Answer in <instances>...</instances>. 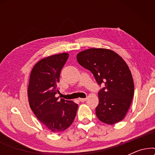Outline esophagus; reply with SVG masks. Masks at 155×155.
I'll return each mask as SVG.
<instances>
[{
    "label": "esophagus",
    "instance_id": "esophagus-1",
    "mask_svg": "<svg viewBox=\"0 0 155 155\" xmlns=\"http://www.w3.org/2000/svg\"><path fill=\"white\" fill-rule=\"evenodd\" d=\"M79 100L81 101V102H84L87 100V98H79Z\"/></svg>",
    "mask_w": 155,
    "mask_h": 155
}]
</instances>
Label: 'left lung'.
Returning a JSON list of instances; mask_svg holds the SVG:
<instances>
[{"mask_svg":"<svg viewBox=\"0 0 155 155\" xmlns=\"http://www.w3.org/2000/svg\"><path fill=\"white\" fill-rule=\"evenodd\" d=\"M80 65L93 74L98 84L104 87L98 93L97 118L112 125L126 115L134 94V83L130 69L116 52L107 48H89L77 55Z\"/></svg>","mask_w":155,"mask_h":155,"instance_id":"1","label":"left lung"}]
</instances>
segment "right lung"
Wrapping results in <instances>:
<instances>
[{
  "label": "right lung",
  "instance_id": "obj_1",
  "mask_svg": "<svg viewBox=\"0 0 155 155\" xmlns=\"http://www.w3.org/2000/svg\"><path fill=\"white\" fill-rule=\"evenodd\" d=\"M69 54L62 53L40 60L31 70L28 90L29 103L37 118L54 133H60L73 124L78 105L56 97L61 69Z\"/></svg>",
  "mask_w": 155,
  "mask_h": 155
}]
</instances>
